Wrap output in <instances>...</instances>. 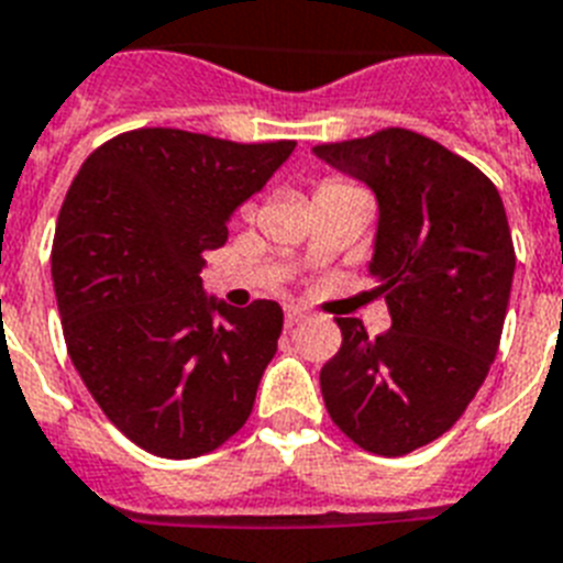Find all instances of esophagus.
I'll use <instances>...</instances> for the list:
<instances>
[{
	"mask_svg": "<svg viewBox=\"0 0 563 563\" xmlns=\"http://www.w3.org/2000/svg\"><path fill=\"white\" fill-rule=\"evenodd\" d=\"M306 318H309V314L303 312V309H300V306H289V309H286V327H297V323H303Z\"/></svg>",
	"mask_w": 563,
	"mask_h": 563,
	"instance_id": "esophagus-1",
	"label": "esophagus"
}]
</instances>
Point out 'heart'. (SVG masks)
<instances>
[{
  "instance_id": "obj_1",
  "label": "heart",
  "mask_w": 563,
  "mask_h": 563,
  "mask_svg": "<svg viewBox=\"0 0 563 563\" xmlns=\"http://www.w3.org/2000/svg\"><path fill=\"white\" fill-rule=\"evenodd\" d=\"M323 187H353V185H346V181H341V178H329V181H323L321 185V190Z\"/></svg>"
}]
</instances>
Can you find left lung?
<instances>
[{"instance_id": "8db88e82", "label": "left lung", "mask_w": 563, "mask_h": 563, "mask_svg": "<svg viewBox=\"0 0 563 563\" xmlns=\"http://www.w3.org/2000/svg\"><path fill=\"white\" fill-rule=\"evenodd\" d=\"M314 155L376 194L369 274L393 321L369 338L358 318H338L344 341L321 369L323 401L358 448L410 454L454 428L500 346L515 274L504 199L463 155L401 126Z\"/></svg>"}]
</instances>
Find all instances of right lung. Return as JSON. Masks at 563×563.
Masks as SVG:
<instances>
[{
  "label": "right lung",
  "instance_id": "right-lung-1",
  "mask_svg": "<svg viewBox=\"0 0 563 563\" xmlns=\"http://www.w3.org/2000/svg\"><path fill=\"white\" fill-rule=\"evenodd\" d=\"M291 150L144 126L100 144L68 187L52 245L63 338L91 399L150 454H210L249 422L283 309L217 303L199 272Z\"/></svg>",
  "mask_w": 563,
  "mask_h": 563
}]
</instances>
